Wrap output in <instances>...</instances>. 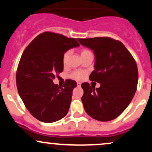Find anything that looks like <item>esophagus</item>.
Listing matches in <instances>:
<instances>
[{"mask_svg":"<svg viewBox=\"0 0 152 152\" xmlns=\"http://www.w3.org/2000/svg\"><path fill=\"white\" fill-rule=\"evenodd\" d=\"M81 83H80V82H77V86H81Z\"/></svg>","mask_w":152,"mask_h":152,"instance_id":"34e87169","label":"esophagus"}]
</instances>
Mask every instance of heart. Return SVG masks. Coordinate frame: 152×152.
Returning <instances> with one entry per match:
<instances>
[{
    "mask_svg": "<svg viewBox=\"0 0 152 152\" xmlns=\"http://www.w3.org/2000/svg\"><path fill=\"white\" fill-rule=\"evenodd\" d=\"M90 53H91V52L89 50L86 49V48H84V49H82L81 56H83L86 55V54H88ZM69 55H70V50H67V51H66L65 53H64V56H63V62L66 63V61H67ZM85 76H86V72L83 71H81V70L74 71V72H72V74H71V77L73 78H75V79H76V80L83 79V78L85 77Z\"/></svg>",
    "mask_w": 152,
    "mask_h": 152,
    "instance_id": "1",
    "label": "heart"
}]
</instances>
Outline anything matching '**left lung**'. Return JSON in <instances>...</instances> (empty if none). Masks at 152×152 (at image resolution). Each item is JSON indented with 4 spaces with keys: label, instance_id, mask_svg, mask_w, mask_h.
<instances>
[{
    "label": "left lung",
    "instance_id": "8db88e82",
    "mask_svg": "<svg viewBox=\"0 0 152 152\" xmlns=\"http://www.w3.org/2000/svg\"><path fill=\"white\" fill-rule=\"evenodd\" d=\"M83 46L94 50L95 70L89 79L99 88L83 83L81 98L85 111L91 117L109 121L126 109L136 93L138 83L137 63L124 45L109 37L78 38Z\"/></svg>",
    "mask_w": 152,
    "mask_h": 152
}]
</instances>
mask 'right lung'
Wrapping results in <instances>:
<instances>
[{
  "mask_svg": "<svg viewBox=\"0 0 152 152\" xmlns=\"http://www.w3.org/2000/svg\"><path fill=\"white\" fill-rule=\"evenodd\" d=\"M78 46L74 38L43 32L24 50L17 69V88L26 109L39 121L52 123L67 114L76 82L68 79L61 87L53 80L64 69V53Z\"/></svg>",
  "mask_w": 152,
  "mask_h": 152,
  "instance_id": "obj_1",
  "label": "right lung"
}]
</instances>
